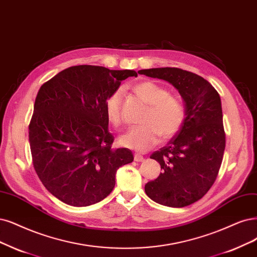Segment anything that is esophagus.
Returning a JSON list of instances; mask_svg holds the SVG:
<instances>
[{
  "label": "esophagus",
  "mask_w": 257,
  "mask_h": 257,
  "mask_svg": "<svg viewBox=\"0 0 257 257\" xmlns=\"http://www.w3.org/2000/svg\"><path fill=\"white\" fill-rule=\"evenodd\" d=\"M135 161H136V162H143L144 158H143V156H141L139 154H136L135 155Z\"/></svg>",
  "instance_id": "esophagus-1"
}]
</instances>
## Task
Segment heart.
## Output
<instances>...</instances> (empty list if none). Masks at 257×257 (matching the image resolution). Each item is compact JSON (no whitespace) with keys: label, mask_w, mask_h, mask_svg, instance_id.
I'll list each match as a JSON object with an SVG mask.
<instances>
[{"label":"heart","mask_w":257,"mask_h":257,"mask_svg":"<svg viewBox=\"0 0 257 257\" xmlns=\"http://www.w3.org/2000/svg\"><path fill=\"white\" fill-rule=\"evenodd\" d=\"M134 91L149 106L143 120L145 125L129 128L119 137V144L144 153L159 144L161 136L164 140H170L182 130L186 121V109L181 99L154 81L139 82ZM121 97L122 92L118 89L104 102L106 117L113 127H118L122 120Z\"/></svg>","instance_id":"heart-1"}]
</instances>
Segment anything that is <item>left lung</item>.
<instances>
[{"label": "left lung", "mask_w": 257, "mask_h": 257, "mask_svg": "<svg viewBox=\"0 0 257 257\" xmlns=\"http://www.w3.org/2000/svg\"><path fill=\"white\" fill-rule=\"evenodd\" d=\"M139 74L172 83L186 109L182 130L150 156L162 173L145 185V192L159 204L187 206L208 192L219 173L225 148L220 96L201 76L182 69H148Z\"/></svg>", "instance_id": "1"}]
</instances>
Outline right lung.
<instances>
[{
  "label": "right lung",
  "mask_w": 257,
  "mask_h": 257,
  "mask_svg": "<svg viewBox=\"0 0 257 257\" xmlns=\"http://www.w3.org/2000/svg\"><path fill=\"white\" fill-rule=\"evenodd\" d=\"M135 71L75 65L44 82L30 122L36 173L60 201L88 206L101 201L115 185L116 170L134 161L127 148L112 149L104 102Z\"/></svg>",
  "instance_id": "right-lung-1"
}]
</instances>
